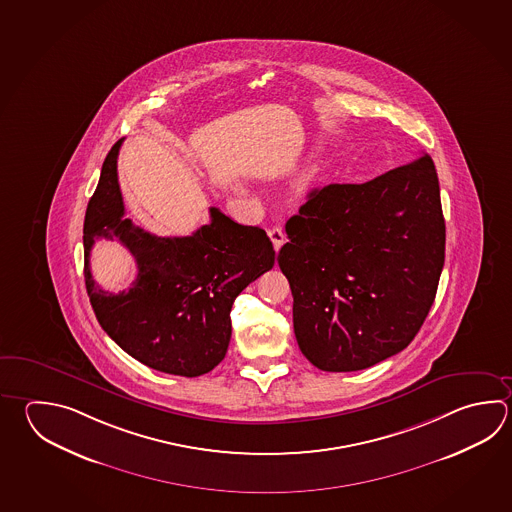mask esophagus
Instances as JSON below:
<instances>
[{"mask_svg":"<svg viewBox=\"0 0 512 512\" xmlns=\"http://www.w3.org/2000/svg\"><path fill=\"white\" fill-rule=\"evenodd\" d=\"M268 235H270V239L271 242H273V248H275V251H279L280 246H282L284 241H286V235H284V232H282V228H279V226H273V228L268 230Z\"/></svg>","mask_w":512,"mask_h":512,"instance_id":"34e87169","label":"esophagus"}]
</instances>
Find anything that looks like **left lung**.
<instances>
[{"label": "left lung", "instance_id": "left-lung-1", "mask_svg": "<svg viewBox=\"0 0 512 512\" xmlns=\"http://www.w3.org/2000/svg\"><path fill=\"white\" fill-rule=\"evenodd\" d=\"M286 233L277 261L290 282L295 337L313 366L358 371L411 344L445 259L429 155L367 183L313 190Z\"/></svg>", "mask_w": 512, "mask_h": 512}]
</instances>
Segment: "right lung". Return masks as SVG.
Wrapping results in <instances>:
<instances>
[{
	"label": "right lung",
	"instance_id": "right-lung-1",
	"mask_svg": "<svg viewBox=\"0 0 512 512\" xmlns=\"http://www.w3.org/2000/svg\"><path fill=\"white\" fill-rule=\"evenodd\" d=\"M119 139L101 168L83 226L85 284L97 322L141 364L179 377H199L221 362L232 338L233 300L275 264L270 237L219 208L190 237H157L125 219L117 181ZM109 166H106V163ZM97 238L121 241L138 279L117 296L101 291L89 271Z\"/></svg>",
	"mask_w": 512,
	"mask_h": 512
}]
</instances>
